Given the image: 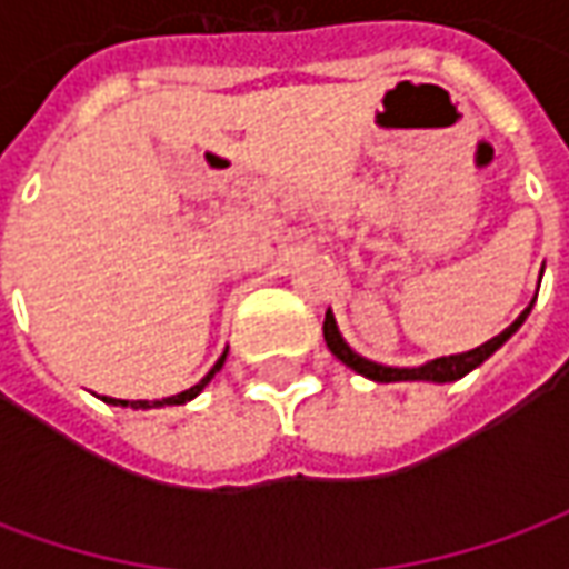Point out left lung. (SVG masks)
<instances>
[{
	"mask_svg": "<svg viewBox=\"0 0 569 569\" xmlns=\"http://www.w3.org/2000/svg\"><path fill=\"white\" fill-rule=\"evenodd\" d=\"M537 301V296H533ZM533 301L527 305L521 313H518V320L509 326V329H502L500 335H493L490 341L485 345H478L476 350H466V353H451V357H436L423 362V366H415V369H396V366H381V362H371V359L359 357L353 347L347 345L345 335L338 332V322H335L332 310H326V322H322V335H326V345L332 350L335 357L345 362L347 369H353L362 378H369V381L378 383H396V381H427V383H451L460 381L463 375H469L472 369H478L481 362L488 357H493L497 350H500L509 338H512L518 329H521V322L527 320V313L533 308Z\"/></svg>",
	"mask_w": 569,
	"mask_h": 569,
	"instance_id": "left-lung-1",
	"label": "left lung"
}]
</instances>
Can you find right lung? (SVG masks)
I'll return each mask as SVG.
<instances>
[{
    "label": "right lung",
    "instance_id": "right-lung-1",
    "mask_svg": "<svg viewBox=\"0 0 569 569\" xmlns=\"http://www.w3.org/2000/svg\"><path fill=\"white\" fill-rule=\"evenodd\" d=\"M224 357H228V350H224L222 357L216 359V366H212V369L207 371V375H203V378H200L194 387H188V390H182V393L167 396V399H154V402H149V399H137V402H130V399H112V396H103V402H106V406L133 408V411H140V408H142V411H149V408H163V406H186V402H191V399H194V396H198L200 390H203V387H207V383L216 378V371L224 366Z\"/></svg>",
    "mask_w": 569,
    "mask_h": 569
}]
</instances>
